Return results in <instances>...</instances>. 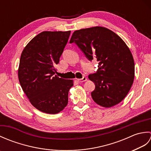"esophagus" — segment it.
<instances>
[{"label":"esophagus","instance_id":"esophagus-1","mask_svg":"<svg viewBox=\"0 0 151 151\" xmlns=\"http://www.w3.org/2000/svg\"><path fill=\"white\" fill-rule=\"evenodd\" d=\"M87 81V78L86 77V76H83L82 78H78L77 79V81L78 82H85Z\"/></svg>","mask_w":151,"mask_h":151}]
</instances>
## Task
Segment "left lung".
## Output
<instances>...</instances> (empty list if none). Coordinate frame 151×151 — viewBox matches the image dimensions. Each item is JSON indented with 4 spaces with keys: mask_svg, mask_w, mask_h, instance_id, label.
I'll use <instances>...</instances> for the list:
<instances>
[{
    "mask_svg": "<svg viewBox=\"0 0 151 151\" xmlns=\"http://www.w3.org/2000/svg\"><path fill=\"white\" fill-rule=\"evenodd\" d=\"M70 43H75L89 60H97V72L89 79L94 82L93 101L102 107L119 103L132 87L134 62L129 48L113 31L102 27L76 30Z\"/></svg>",
    "mask_w": 151,
    "mask_h": 151,
    "instance_id": "8db88e82",
    "label": "left lung"
}]
</instances>
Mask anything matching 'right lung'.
Instances as JSON below:
<instances>
[{"label": "right lung", "mask_w": 151, "mask_h": 151, "mask_svg": "<svg viewBox=\"0 0 151 151\" xmlns=\"http://www.w3.org/2000/svg\"><path fill=\"white\" fill-rule=\"evenodd\" d=\"M70 31H44L24 47L18 69L19 81L31 104L38 110L56 114L68 103L72 80L58 77L54 65L68 41Z\"/></svg>", "instance_id": "1"}]
</instances>
